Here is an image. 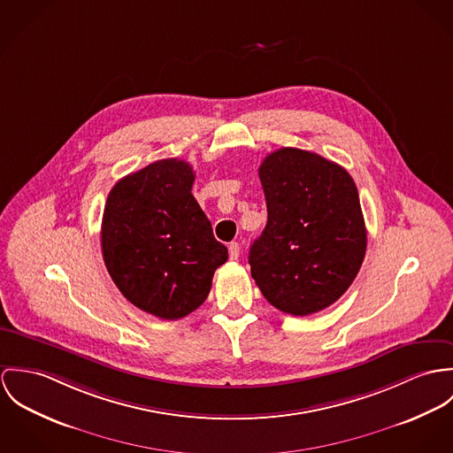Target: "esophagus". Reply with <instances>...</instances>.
<instances>
[{
    "mask_svg": "<svg viewBox=\"0 0 453 453\" xmlns=\"http://www.w3.org/2000/svg\"><path fill=\"white\" fill-rule=\"evenodd\" d=\"M229 258L231 260H238V257H240V243H236V242H233V243H229Z\"/></svg>",
    "mask_w": 453,
    "mask_h": 453,
    "instance_id": "esophagus-1",
    "label": "esophagus"
}]
</instances>
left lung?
Masks as SVG:
<instances>
[{
	"mask_svg": "<svg viewBox=\"0 0 453 453\" xmlns=\"http://www.w3.org/2000/svg\"><path fill=\"white\" fill-rule=\"evenodd\" d=\"M267 224L251 245V278L276 309L307 316L351 287L366 251V229L351 175L296 148L267 154L258 168Z\"/></svg>",
	"mask_w": 453,
	"mask_h": 453,
	"instance_id": "8db88e82",
	"label": "left lung"
}]
</instances>
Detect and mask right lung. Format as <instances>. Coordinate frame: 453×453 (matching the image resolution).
Masks as SVG:
<instances>
[{
  "instance_id": "add662e5",
  "label": "right lung",
  "mask_w": 453,
  "mask_h": 453,
  "mask_svg": "<svg viewBox=\"0 0 453 453\" xmlns=\"http://www.w3.org/2000/svg\"><path fill=\"white\" fill-rule=\"evenodd\" d=\"M193 166L159 159L118 180L102 217V255L114 285L135 307L179 319L206 301L227 260L191 195Z\"/></svg>"
}]
</instances>
